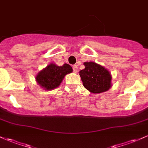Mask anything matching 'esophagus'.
I'll use <instances>...</instances> for the list:
<instances>
[{"label": "esophagus", "mask_w": 148, "mask_h": 148, "mask_svg": "<svg viewBox=\"0 0 148 148\" xmlns=\"http://www.w3.org/2000/svg\"><path fill=\"white\" fill-rule=\"evenodd\" d=\"M73 71L74 73L77 72V66H76V65H73Z\"/></svg>", "instance_id": "obj_1"}]
</instances>
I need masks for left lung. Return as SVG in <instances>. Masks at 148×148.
<instances>
[{"instance_id":"1","label":"left lung","mask_w":148,"mask_h":148,"mask_svg":"<svg viewBox=\"0 0 148 148\" xmlns=\"http://www.w3.org/2000/svg\"><path fill=\"white\" fill-rule=\"evenodd\" d=\"M84 65L85 68L80 71L84 87L92 93L107 91L112 86L109 71L95 62H85Z\"/></svg>"}]
</instances>
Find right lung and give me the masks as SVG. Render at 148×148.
Here are the masks:
<instances>
[{
    "instance_id": "1",
    "label": "right lung",
    "mask_w": 148,
    "mask_h": 148,
    "mask_svg": "<svg viewBox=\"0 0 148 148\" xmlns=\"http://www.w3.org/2000/svg\"><path fill=\"white\" fill-rule=\"evenodd\" d=\"M70 65L65 63L63 66H56L51 63L47 68L39 73L36 79L40 86L47 90H53L60 85L66 75L72 73Z\"/></svg>"
}]
</instances>
